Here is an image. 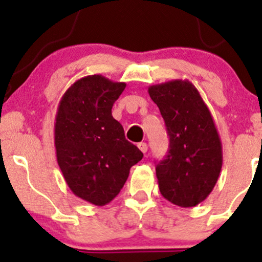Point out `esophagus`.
<instances>
[{
    "label": "esophagus",
    "instance_id": "34e87169",
    "mask_svg": "<svg viewBox=\"0 0 262 262\" xmlns=\"http://www.w3.org/2000/svg\"><path fill=\"white\" fill-rule=\"evenodd\" d=\"M138 148H139L140 151L144 152V154L148 151V145H146V143H139L138 144Z\"/></svg>",
    "mask_w": 262,
    "mask_h": 262
}]
</instances>
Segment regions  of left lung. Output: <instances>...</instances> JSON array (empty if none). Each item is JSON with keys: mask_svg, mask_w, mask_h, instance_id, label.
<instances>
[{"mask_svg": "<svg viewBox=\"0 0 262 262\" xmlns=\"http://www.w3.org/2000/svg\"><path fill=\"white\" fill-rule=\"evenodd\" d=\"M170 138L169 152L156 165L161 194L176 206L194 207L209 196L223 164L222 141L208 107L188 80L148 89Z\"/></svg>", "mask_w": 262, "mask_h": 262, "instance_id": "1", "label": "left lung"}]
</instances>
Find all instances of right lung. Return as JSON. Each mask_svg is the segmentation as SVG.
Masks as SVG:
<instances>
[{"label":"right lung","mask_w":262,"mask_h":262,"mask_svg":"<svg viewBox=\"0 0 262 262\" xmlns=\"http://www.w3.org/2000/svg\"><path fill=\"white\" fill-rule=\"evenodd\" d=\"M102 75H90L66 90L54 125L56 160L75 196L106 206L121 192L143 152L125 139L112 107L125 89Z\"/></svg>","instance_id":"add662e5"}]
</instances>
